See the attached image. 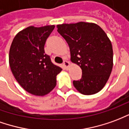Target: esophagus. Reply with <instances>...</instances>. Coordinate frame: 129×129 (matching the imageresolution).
Returning a JSON list of instances; mask_svg holds the SVG:
<instances>
[{
  "mask_svg": "<svg viewBox=\"0 0 129 129\" xmlns=\"http://www.w3.org/2000/svg\"><path fill=\"white\" fill-rule=\"evenodd\" d=\"M63 65L64 66V67L68 68V67L70 66V63H69V61H67V60H64V62H63Z\"/></svg>",
  "mask_w": 129,
  "mask_h": 129,
  "instance_id": "esophagus-1",
  "label": "esophagus"
}]
</instances>
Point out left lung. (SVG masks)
<instances>
[{"instance_id":"1","label":"left lung","mask_w":129,"mask_h":129,"mask_svg":"<svg viewBox=\"0 0 129 129\" xmlns=\"http://www.w3.org/2000/svg\"><path fill=\"white\" fill-rule=\"evenodd\" d=\"M57 32L68 44L71 61L82 69V78L74 81L78 92L94 94L104 88L113 66L112 44L106 33L96 23L78 22L57 25Z\"/></svg>"}]
</instances>
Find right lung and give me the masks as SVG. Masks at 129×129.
Returning <instances> with one entry per match:
<instances>
[{
	"mask_svg": "<svg viewBox=\"0 0 129 129\" xmlns=\"http://www.w3.org/2000/svg\"><path fill=\"white\" fill-rule=\"evenodd\" d=\"M54 28V25L27 27L16 34L10 48L9 64L14 76L33 95L48 94L56 85V76L62 71L44 52L46 40Z\"/></svg>",
	"mask_w": 129,
	"mask_h": 129,
	"instance_id": "add662e5",
	"label": "right lung"
}]
</instances>
